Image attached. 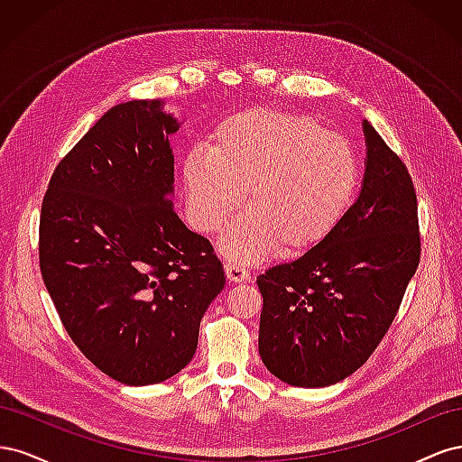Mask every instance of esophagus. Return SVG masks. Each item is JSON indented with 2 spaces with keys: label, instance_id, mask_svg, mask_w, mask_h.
Masks as SVG:
<instances>
[{
  "label": "esophagus",
  "instance_id": "obj_1",
  "mask_svg": "<svg viewBox=\"0 0 462 462\" xmlns=\"http://www.w3.org/2000/svg\"><path fill=\"white\" fill-rule=\"evenodd\" d=\"M226 275H227L229 282H246V279H248V270L245 268L241 262L229 258L226 262Z\"/></svg>",
  "mask_w": 462,
  "mask_h": 462
}]
</instances>
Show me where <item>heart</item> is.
I'll return each mask as SVG.
<instances>
[{
	"mask_svg": "<svg viewBox=\"0 0 462 462\" xmlns=\"http://www.w3.org/2000/svg\"><path fill=\"white\" fill-rule=\"evenodd\" d=\"M356 156L343 136L309 117L254 109L216 129L208 148L183 163L189 208L202 233H217L243 204L223 250L262 258L277 243L285 253L309 248L333 231L356 189Z\"/></svg>",
	"mask_w": 462,
	"mask_h": 462,
	"instance_id": "b5f03b06",
	"label": "heart"
}]
</instances>
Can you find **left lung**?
<instances>
[{"mask_svg": "<svg viewBox=\"0 0 462 462\" xmlns=\"http://www.w3.org/2000/svg\"><path fill=\"white\" fill-rule=\"evenodd\" d=\"M366 171L356 202L309 253L256 277L260 356L279 380L326 387L356 372L395 319L420 262L407 165L365 121Z\"/></svg>", "mask_w": 462, "mask_h": 462, "instance_id": "8db88e82", "label": "left lung"}]
</instances>
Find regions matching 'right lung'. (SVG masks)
<instances>
[{
    "mask_svg": "<svg viewBox=\"0 0 462 462\" xmlns=\"http://www.w3.org/2000/svg\"><path fill=\"white\" fill-rule=\"evenodd\" d=\"M179 123L162 102H125L94 123L50 179L40 272L69 337L127 385L160 383L197 353L226 273L171 206Z\"/></svg>",
    "mask_w": 462,
    "mask_h": 462,
    "instance_id": "right-lung-1",
    "label": "right lung"
}]
</instances>
